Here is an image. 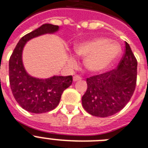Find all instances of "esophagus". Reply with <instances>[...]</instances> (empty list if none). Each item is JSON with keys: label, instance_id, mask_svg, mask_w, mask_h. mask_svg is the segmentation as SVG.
I'll list each match as a JSON object with an SVG mask.
<instances>
[{"label": "esophagus", "instance_id": "1", "mask_svg": "<svg viewBox=\"0 0 148 148\" xmlns=\"http://www.w3.org/2000/svg\"><path fill=\"white\" fill-rule=\"evenodd\" d=\"M81 76H79V75H74V76H73V81L74 82L79 81V80H81Z\"/></svg>", "mask_w": 148, "mask_h": 148}]
</instances>
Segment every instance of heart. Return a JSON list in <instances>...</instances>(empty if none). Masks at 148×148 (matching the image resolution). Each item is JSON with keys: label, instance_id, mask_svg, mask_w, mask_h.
<instances>
[{"label": "heart", "instance_id": "1", "mask_svg": "<svg viewBox=\"0 0 148 148\" xmlns=\"http://www.w3.org/2000/svg\"><path fill=\"white\" fill-rule=\"evenodd\" d=\"M73 49L78 56L84 57V66L91 73H100L107 69L121 53V47L118 44L103 38L77 44ZM69 60L72 63L75 62L72 56Z\"/></svg>", "mask_w": 148, "mask_h": 148}]
</instances>
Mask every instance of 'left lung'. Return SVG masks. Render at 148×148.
Here are the masks:
<instances>
[{
	"label": "left lung",
	"instance_id": "obj_1",
	"mask_svg": "<svg viewBox=\"0 0 148 148\" xmlns=\"http://www.w3.org/2000/svg\"><path fill=\"white\" fill-rule=\"evenodd\" d=\"M137 66L131 47L125 42V53L116 69L86 79L83 108L98 117L110 116L123 109L135 91Z\"/></svg>",
	"mask_w": 148,
	"mask_h": 148
}]
</instances>
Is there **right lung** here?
<instances>
[{
  "label": "right lung",
  "instance_id": "right-lung-1",
  "mask_svg": "<svg viewBox=\"0 0 148 148\" xmlns=\"http://www.w3.org/2000/svg\"><path fill=\"white\" fill-rule=\"evenodd\" d=\"M58 25L46 23L23 36L19 41L9 60L10 85L14 98L22 108L33 113H43L55 109L63 91L73 83L72 75H53L39 79L30 75L23 62V51L29 40L45 34H53Z\"/></svg>",
  "mask_w": 148,
  "mask_h": 148
}]
</instances>
